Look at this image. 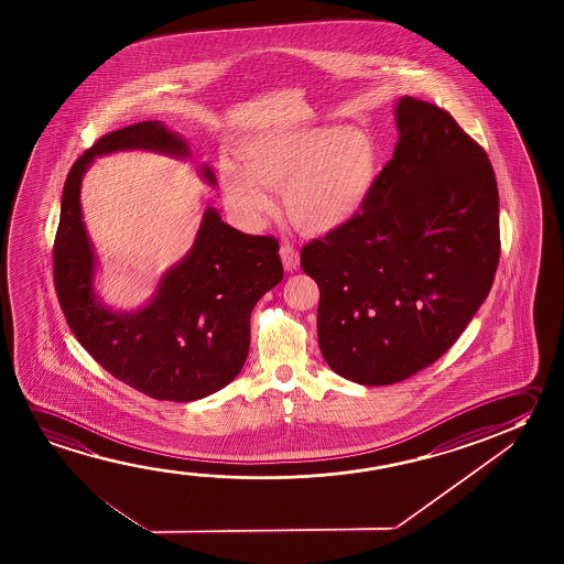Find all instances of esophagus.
Returning a JSON list of instances; mask_svg holds the SVG:
<instances>
[{
  "mask_svg": "<svg viewBox=\"0 0 564 564\" xmlns=\"http://www.w3.org/2000/svg\"><path fill=\"white\" fill-rule=\"evenodd\" d=\"M279 253H281V261H283V268H285L286 271H296V269H299L301 256H299V251H296L289 241H285V243L281 246Z\"/></svg>",
  "mask_w": 564,
  "mask_h": 564,
  "instance_id": "esophagus-1",
  "label": "esophagus"
}]
</instances>
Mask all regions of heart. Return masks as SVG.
Wrapping results in <instances>:
<instances>
[{"mask_svg":"<svg viewBox=\"0 0 564 564\" xmlns=\"http://www.w3.org/2000/svg\"><path fill=\"white\" fill-rule=\"evenodd\" d=\"M241 165L220 163L224 198L234 216L258 228L283 191V210L299 230L328 234L364 210L379 176L376 139L360 128H316L243 141Z\"/></svg>","mask_w":564,"mask_h":564,"instance_id":"heart-1","label":"heart"}]
</instances>
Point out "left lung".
Wrapping results in <instances>:
<instances>
[{
    "mask_svg": "<svg viewBox=\"0 0 564 564\" xmlns=\"http://www.w3.org/2000/svg\"><path fill=\"white\" fill-rule=\"evenodd\" d=\"M399 141L350 224L306 243L318 346L341 378L389 386L431 366L486 301L499 263L488 153L448 111L398 104Z\"/></svg>",
    "mask_w": 564,
    "mask_h": 564,
    "instance_id": "8db88e82",
    "label": "left lung"
}]
</instances>
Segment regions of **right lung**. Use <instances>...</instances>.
I'll return each instance as SVG.
<instances>
[{
	"instance_id": "1",
	"label": "right lung",
	"mask_w": 564,
	"mask_h": 564,
	"mask_svg": "<svg viewBox=\"0 0 564 564\" xmlns=\"http://www.w3.org/2000/svg\"><path fill=\"white\" fill-rule=\"evenodd\" d=\"M153 149L186 155L185 141L159 121L111 131L76 159L66 176L53 246L56 296L66 323L113 378L161 401H194L228 386L250 350V316L283 279L279 241L248 236L204 213L193 250L166 273L138 313H111L94 295V253L80 213V181L96 155ZM214 181L210 169L204 171Z\"/></svg>"
}]
</instances>
